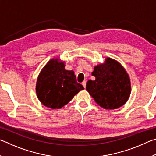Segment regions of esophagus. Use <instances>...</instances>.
<instances>
[{"label":"esophagus","instance_id":"esophagus-1","mask_svg":"<svg viewBox=\"0 0 156 156\" xmlns=\"http://www.w3.org/2000/svg\"><path fill=\"white\" fill-rule=\"evenodd\" d=\"M82 84H83V85L84 88H86V81L85 80H84L83 83H82Z\"/></svg>","mask_w":156,"mask_h":156}]
</instances>
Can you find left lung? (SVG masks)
Here are the masks:
<instances>
[{"label": "left lung", "mask_w": 156, "mask_h": 156, "mask_svg": "<svg viewBox=\"0 0 156 156\" xmlns=\"http://www.w3.org/2000/svg\"><path fill=\"white\" fill-rule=\"evenodd\" d=\"M96 80H89L86 89L100 107L105 109L120 107L129 99L131 83L127 73L119 62L107 58L91 73Z\"/></svg>", "instance_id": "1"}]
</instances>
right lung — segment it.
Returning a JSON list of instances; mask_svg holds the SVG:
<instances>
[{
	"mask_svg": "<svg viewBox=\"0 0 156 156\" xmlns=\"http://www.w3.org/2000/svg\"><path fill=\"white\" fill-rule=\"evenodd\" d=\"M84 89L76 81L73 71L65 69L64 62L49 60L38 76L36 94L42 104L51 109H60L76 94Z\"/></svg>",
	"mask_w": 156,
	"mask_h": 156,
	"instance_id": "obj_1",
	"label": "right lung"
}]
</instances>
